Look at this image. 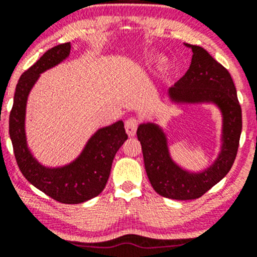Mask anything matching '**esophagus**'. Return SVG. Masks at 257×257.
I'll return each mask as SVG.
<instances>
[{"instance_id":"34e87169","label":"esophagus","mask_w":257,"mask_h":257,"mask_svg":"<svg viewBox=\"0 0 257 257\" xmlns=\"http://www.w3.org/2000/svg\"><path fill=\"white\" fill-rule=\"evenodd\" d=\"M140 121L136 117H130L125 121V130L127 132L128 136H135L136 135L137 128H139Z\"/></svg>"}]
</instances>
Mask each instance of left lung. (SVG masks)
<instances>
[{
  "mask_svg": "<svg viewBox=\"0 0 257 257\" xmlns=\"http://www.w3.org/2000/svg\"><path fill=\"white\" fill-rule=\"evenodd\" d=\"M191 48L192 60L183 78L169 89L176 101H213L223 112L222 153L211 168L200 174L180 169L170 159L164 134L153 123L141 125L137 139L142 146L145 168L154 191L172 200H196L205 195L229 173L236 158L242 120L236 89L230 73L205 49Z\"/></svg>",
  "mask_w": 257,
  "mask_h": 257,
  "instance_id": "obj_1",
  "label": "left lung"
}]
</instances>
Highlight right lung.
<instances>
[{
  "instance_id": "right-lung-1",
  "label": "right lung",
  "mask_w": 257,
  "mask_h": 257,
  "mask_svg": "<svg viewBox=\"0 0 257 257\" xmlns=\"http://www.w3.org/2000/svg\"><path fill=\"white\" fill-rule=\"evenodd\" d=\"M70 50V43L54 46L22 74L10 114V137L16 161L24 178L57 202L73 205L90 200L103 191L115 154L127 140V135L122 121L100 128L76 162L59 169L43 167L33 158L27 148L24 132L27 98L39 74L65 60Z\"/></svg>"
}]
</instances>
